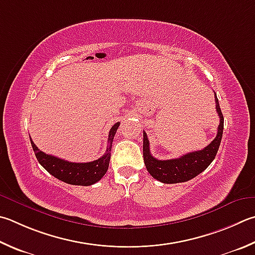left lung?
<instances>
[{"mask_svg": "<svg viewBox=\"0 0 255 255\" xmlns=\"http://www.w3.org/2000/svg\"><path fill=\"white\" fill-rule=\"evenodd\" d=\"M216 112L220 117V125L217 128V135L207 145L204 149L188 152L180 156L179 158L159 160L152 157L149 149V141L146 132L143 131V143H142V154L143 161H145L146 168L152 177L165 184H176L183 183L196 177L203 170H205L210 164L214 160L215 156L219 150L220 143L222 140L224 128V118L222 115L219 99L215 94Z\"/></svg>", "mask_w": 255, "mask_h": 255, "instance_id": "1", "label": "left lung"}]
</instances>
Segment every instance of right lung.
<instances>
[{
	"label": "right lung",
	"instance_id": "1",
	"mask_svg": "<svg viewBox=\"0 0 255 255\" xmlns=\"http://www.w3.org/2000/svg\"><path fill=\"white\" fill-rule=\"evenodd\" d=\"M120 123H116L112 127L108 135V145L107 150L100 158L96 159L89 163H71V161L64 160L58 157L48 155L45 152L41 151L35 143L32 141L31 145L33 148L36 159L40 165L50 173L55 178L62 182L71 185H80V186H90L104 177V175L107 173L110 161V151H112L113 140L116 135V131L119 127Z\"/></svg>",
	"mask_w": 255,
	"mask_h": 255
}]
</instances>
